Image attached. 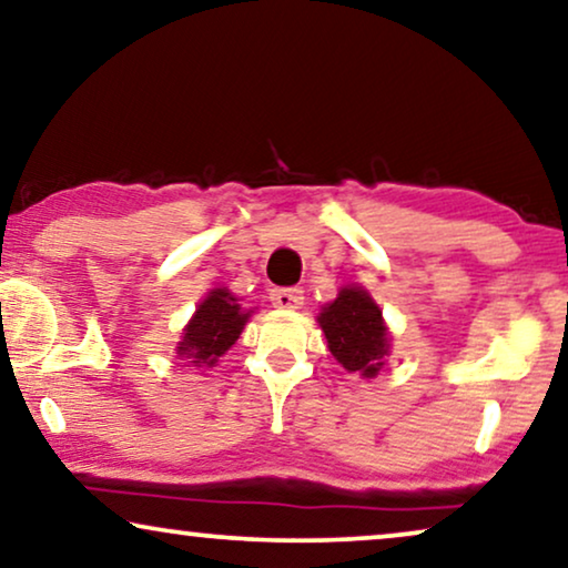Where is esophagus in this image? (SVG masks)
Segmentation results:
<instances>
[{
    "label": "esophagus",
    "instance_id": "34e87169",
    "mask_svg": "<svg viewBox=\"0 0 568 568\" xmlns=\"http://www.w3.org/2000/svg\"><path fill=\"white\" fill-rule=\"evenodd\" d=\"M271 302L274 307L297 310L302 305V290H271Z\"/></svg>",
    "mask_w": 568,
    "mask_h": 568
}]
</instances>
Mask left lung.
Masks as SVG:
<instances>
[{"label":"left lung","instance_id":"1","mask_svg":"<svg viewBox=\"0 0 568 568\" xmlns=\"http://www.w3.org/2000/svg\"><path fill=\"white\" fill-rule=\"evenodd\" d=\"M317 323L328 338V348L344 369L375 377L390 354V338L383 310L362 286H344L331 305L323 307Z\"/></svg>","mask_w":568,"mask_h":568}]
</instances>
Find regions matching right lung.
<instances>
[{
	"mask_svg": "<svg viewBox=\"0 0 568 568\" xmlns=\"http://www.w3.org/2000/svg\"><path fill=\"white\" fill-rule=\"evenodd\" d=\"M253 310H243L230 290H212L183 328L178 356L193 367H214L216 359L235 344Z\"/></svg>",
	"mask_w": 568,
	"mask_h": 568,
	"instance_id": "1",
	"label": "right lung"
}]
</instances>
